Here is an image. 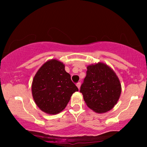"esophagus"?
<instances>
[{"instance_id": "obj_1", "label": "esophagus", "mask_w": 147, "mask_h": 147, "mask_svg": "<svg viewBox=\"0 0 147 147\" xmlns=\"http://www.w3.org/2000/svg\"><path fill=\"white\" fill-rule=\"evenodd\" d=\"M76 86H77V87L78 88V89H80V86H81V82H78V83L76 84Z\"/></svg>"}]
</instances>
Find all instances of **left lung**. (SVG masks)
<instances>
[{
	"mask_svg": "<svg viewBox=\"0 0 147 147\" xmlns=\"http://www.w3.org/2000/svg\"><path fill=\"white\" fill-rule=\"evenodd\" d=\"M80 92L88 107L98 113H104L117 103L121 94V85L111 68L98 63L87 67Z\"/></svg>",
	"mask_w": 147,
	"mask_h": 147,
	"instance_id": "obj_1",
	"label": "left lung"
}]
</instances>
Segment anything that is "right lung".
Segmentation results:
<instances>
[{
  "mask_svg": "<svg viewBox=\"0 0 147 147\" xmlns=\"http://www.w3.org/2000/svg\"><path fill=\"white\" fill-rule=\"evenodd\" d=\"M32 94L42 111L56 114L66 107L70 98L78 88L65 70L63 63L49 60L38 70L32 84Z\"/></svg>",
  "mask_w": 147,
  "mask_h": 147,
  "instance_id": "obj_1",
  "label": "right lung"
}]
</instances>
